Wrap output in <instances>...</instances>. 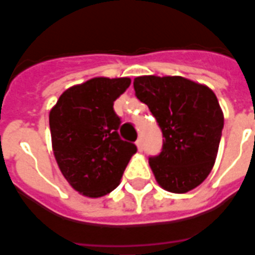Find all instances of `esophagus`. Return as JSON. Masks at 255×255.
<instances>
[{
	"label": "esophagus",
	"instance_id": "34e87169",
	"mask_svg": "<svg viewBox=\"0 0 255 255\" xmlns=\"http://www.w3.org/2000/svg\"><path fill=\"white\" fill-rule=\"evenodd\" d=\"M136 147H138L139 151H143V140H142V138H139L136 140Z\"/></svg>",
	"mask_w": 255,
	"mask_h": 255
}]
</instances>
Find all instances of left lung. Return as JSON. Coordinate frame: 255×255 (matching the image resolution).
Segmentation results:
<instances>
[{
  "label": "left lung",
  "instance_id": "left-lung-1",
  "mask_svg": "<svg viewBox=\"0 0 255 255\" xmlns=\"http://www.w3.org/2000/svg\"><path fill=\"white\" fill-rule=\"evenodd\" d=\"M133 90L165 138L160 155L149 158L155 180L173 194L191 191L209 176L217 157L224 127L217 97L183 76H138Z\"/></svg>",
  "mask_w": 255,
  "mask_h": 255
}]
</instances>
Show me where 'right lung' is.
<instances>
[{
    "label": "right lung",
    "instance_id": "1",
    "mask_svg": "<svg viewBox=\"0 0 255 255\" xmlns=\"http://www.w3.org/2000/svg\"><path fill=\"white\" fill-rule=\"evenodd\" d=\"M129 78H93L60 95L49 113L54 158L69 186L100 198L120 184L136 146L123 140L113 102L129 87Z\"/></svg>",
    "mask_w": 255,
    "mask_h": 255
}]
</instances>
